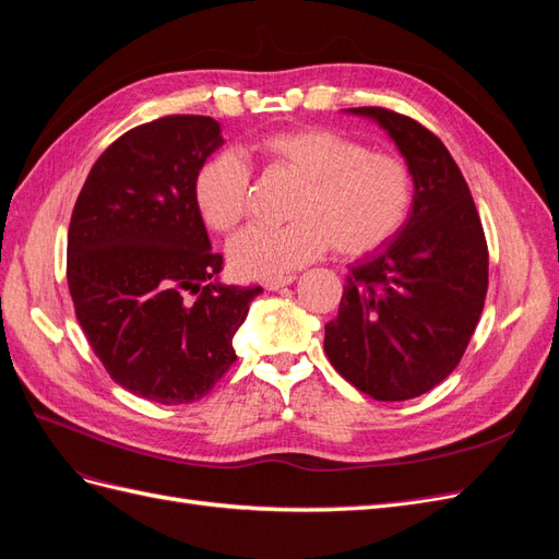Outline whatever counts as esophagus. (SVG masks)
Listing matches in <instances>:
<instances>
[{
	"instance_id": "34e87169",
	"label": "esophagus",
	"mask_w": 559,
	"mask_h": 559,
	"mask_svg": "<svg viewBox=\"0 0 559 559\" xmlns=\"http://www.w3.org/2000/svg\"><path fill=\"white\" fill-rule=\"evenodd\" d=\"M296 282V275H284V277H275V280H265V289L267 292H280L284 286H289Z\"/></svg>"
}]
</instances>
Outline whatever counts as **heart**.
<instances>
[{"label": "heart", "instance_id": "heart-1", "mask_svg": "<svg viewBox=\"0 0 559 559\" xmlns=\"http://www.w3.org/2000/svg\"><path fill=\"white\" fill-rule=\"evenodd\" d=\"M265 173L298 181L282 226H249L228 245L233 270L249 280H275L321 257L329 247L345 259L368 257L392 242L415 200L408 163L331 128L267 132L249 146ZM249 165L218 151L198 167L193 202L214 233H233L247 214Z\"/></svg>", "mask_w": 559, "mask_h": 559}]
</instances>
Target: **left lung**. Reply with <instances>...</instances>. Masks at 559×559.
<instances>
[{
	"label": "left lung",
	"instance_id": "left-lung-1",
	"mask_svg": "<svg viewBox=\"0 0 559 559\" xmlns=\"http://www.w3.org/2000/svg\"><path fill=\"white\" fill-rule=\"evenodd\" d=\"M349 111L396 142L415 200L396 238L352 265L324 349L359 392L405 401L462 361L487 296V242L468 183L433 132L382 107Z\"/></svg>",
	"mask_w": 559,
	"mask_h": 559
}]
</instances>
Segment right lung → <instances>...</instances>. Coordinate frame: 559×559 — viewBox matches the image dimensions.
I'll return each instance as SVG.
<instances>
[{
    "instance_id": "1",
    "label": "right lung",
    "mask_w": 559,
    "mask_h": 559,
    "mask_svg": "<svg viewBox=\"0 0 559 559\" xmlns=\"http://www.w3.org/2000/svg\"><path fill=\"white\" fill-rule=\"evenodd\" d=\"M224 144L210 116H163L93 165L67 233L79 324L114 382L163 405L193 403L235 364L233 335L261 286L216 280L193 177Z\"/></svg>"
}]
</instances>
